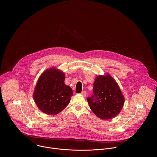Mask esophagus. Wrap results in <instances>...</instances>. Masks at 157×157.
<instances>
[{"label":"esophagus","instance_id":"1","mask_svg":"<svg viewBox=\"0 0 157 157\" xmlns=\"http://www.w3.org/2000/svg\"><path fill=\"white\" fill-rule=\"evenodd\" d=\"M81 94L82 95V96H83V97H86V95H87L86 91H82V92L81 93Z\"/></svg>","mask_w":157,"mask_h":157}]
</instances>
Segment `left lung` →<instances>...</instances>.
Masks as SVG:
<instances>
[{"label": "left lung", "instance_id": "obj_1", "mask_svg": "<svg viewBox=\"0 0 157 157\" xmlns=\"http://www.w3.org/2000/svg\"><path fill=\"white\" fill-rule=\"evenodd\" d=\"M94 95L87 98L90 108L101 120L112 119L121 111L125 102L121 89L109 74L98 75L94 83Z\"/></svg>", "mask_w": 157, "mask_h": 157}]
</instances>
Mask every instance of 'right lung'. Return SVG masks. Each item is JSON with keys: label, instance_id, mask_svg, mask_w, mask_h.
<instances>
[{"label": "right lung", "instance_id": "1", "mask_svg": "<svg viewBox=\"0 0 157 157\" xmlns=\"http://www.w3.org/2000/svg\"><path fill=\"white\" fill-rule=\"evenodd\" d=\"M65 74L54 67L46 69L39 78L33 97L45 114L56 115L69 104L73 91L65 84Z\"/></svg>", "mask_w": 157, "mask_h": 157}]
</instances>
